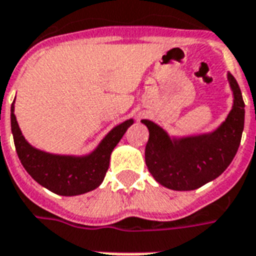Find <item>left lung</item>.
Listing matches in <instances>:
<instances>
[{
  "label": "left lung",
  "mask_w": 256,
  "mask_h": 256,
  "mask_svg": "<svg viewBox=\"0 0 256 256\" xmlns=\"http://www.w3.org/2000/svg\"><path fill=\"white\" fill-rule=\"evenodd\" d=\"M234 106L218 130L208 135L171 140L154 122L143 120L148 128L144 158L150 174L159 184L174 190H193L221 175L236 156L244 126V102L240 85L228 74Z\"/></svg>",
  "instance_id": "obj_1"
}]
</instances>
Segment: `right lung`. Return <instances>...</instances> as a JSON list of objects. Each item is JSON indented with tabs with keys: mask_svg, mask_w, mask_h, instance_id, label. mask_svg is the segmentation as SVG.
<instances>
[{
	"mask_svg": "<svg viewBox=\"0 0 256 256\" xmlns=\"http://www.w3.org/2000/svg\"><path fill=\"white\" fill-rule=\"evenodd\" d=\"M12 132L20 163L35 182L60 196H78L93 190L102 182L110 163V154L132 120L118 124L88 156H60L31 147L20 132L12 105Z\"/></svg>",
	"mask_w": 256,
	"mask_h": 256,
	"instance_id": "right-lung-1",
	"label": "right lung"
}]
</instances>
